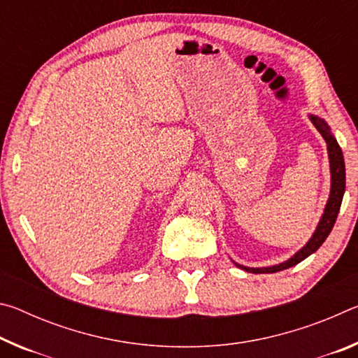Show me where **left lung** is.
Masks as SVG:
<instances>
[{
  "label": "left lung",
  "mask_w": 358,
  "mask_h": 358,
  "mask_svg": "<svg viewBox=\"0 0 358 358\" xmlns=\"http://www.w3.org/2000/svg\"><path fill=\"white\" fill-rule=\"evenodd\" d=\"M310 118L314 123V126L317 128V131L322 134L324 141L327 143V148H329V157H330L331 189H330L329 202H327V207L324 210L322 220H320L316 232H314L313 238L308 241L306 246H303L294 257H290L289 260H286V262H282L280 265H273V266H266V268H250V266H243L237 264V266H240V268L251 271V273H276V271L286 270V268H290V266L300 264L303 259H306L310 254L316 252L319 250L320 245H322L325 238L329 237L333 226H335L339 208H341L344 189H346V167H344L343 151H341V147L338 145L336 138L330 134V129L325 121L320 120L319 117H314V115H311Z\"/></svg>",
  "instance_id": "left-lung-1"
}]
</instances>
